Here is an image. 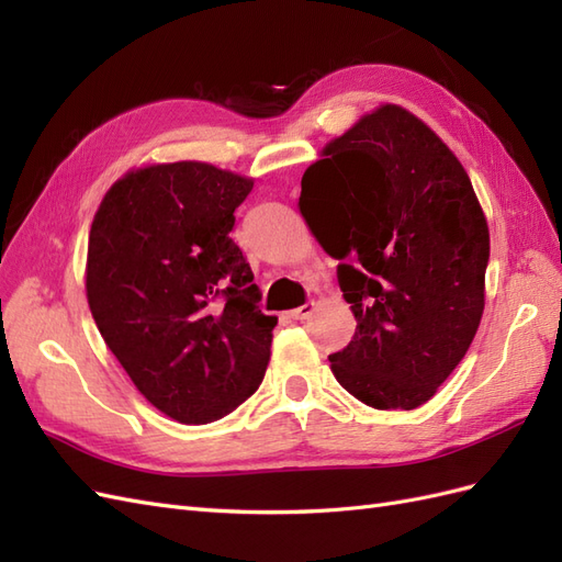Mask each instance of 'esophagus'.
<instances>
[{"mask_svg": "<svg viewBox=\"0 0 562 562\" xmlns=\"http://www.w3.org/2000/svg\"><path fill=\"white\" fill-rule=\"evenodd\" d=\"M313 313H315V304H313V301H308V304L290 311V318H294V321H308Z\"/></svg>", "mask_w": 562, "mask_h": 562, "instance_id": "34e87169", "label": "esophagus"}]
</instances>
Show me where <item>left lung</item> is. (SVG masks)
Wrapping results in <instances>:
<instances>
[{
    "label": "left lung",
    "mask_w": 562,
    "mask_h": 562,
    "mask_svg": "<svg viewBox=\"0 0 562 562\" xmlns=\"http://www.w3.org/2000/svg\"><path fill=\"white\" fill-rule=\"evenodd\" d=\"M299 211L339 261L356 318L329 356L366 406L413 411L463 361L484 313L488 225L458 156L418 116L382 104L327 142Z\"/></svg>",
    "instance_id": "8db88e82"
}]
</instances>
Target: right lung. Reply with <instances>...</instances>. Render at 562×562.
Segmentation results:
<instances>
[{
  "label": "right lung",
  "instance_id": "obj_1",
  "mask_svg": "<svg viewBox=\"0 0 562 562\" xmlns=\"http://www.w3.org/2000/svg\"><path fill=\"white\" fill-rule=\"evenodd\" d=\"M254 178L204 161L147 164L109 187L85 292L106 347L154 408L206 425L263 382L276 315L229 237Z\"/></svg>",
  "mask_w": 562,
  "mask_h": 562
}]
</instances>
